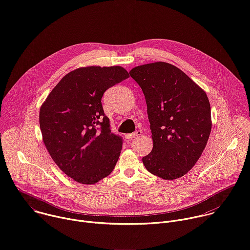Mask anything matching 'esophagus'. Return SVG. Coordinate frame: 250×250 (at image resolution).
I'll list each match as a JSON object with an SVG mask.
<instances>
[{
  "instance_id": "obj_1",
  "label": "esophagus",
  "mask_w": 250,
  "mask_h": 250,
  "mask_svg": "<svg viewBox=\"0 0 250 250\" xmlns=\"http://www.w3.org/2000/svg\"><path fill=\"white\" fill-rule=\"evenodd\" d=\"M142 134V131L141 130H136L135 132H132V133H129V134H126L125 135V137L127 138V139H131V138H135V137H139V136H141Z\"/></svg>"
}]
</instances>
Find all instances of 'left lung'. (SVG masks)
<instances>
[{
	"label": "left lung",
	"mask_w": 250,
	"mask_h": 250,
	"mask_svg": "<svg viewBox=\"0 0 250 250\" xmlns=\"http://www.w3.org/2000/svg\"><path fill=\"white\" fill-rule=\"evenodd\" d=\"M146 96L153 148L142 157L151 174L175 180L201 157L210 133V105L206 92L167 62L139 65L129 71Z\"/></svg>",
	"instance_id": "obj_1"
}]
</instances>
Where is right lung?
Returning <instances> with one entry per match:
<instances>
[{
	"instance_id": "1",
	"label": "right lung",
	"mask_w": 250,
	"mask_h": 250,
	"mask_svg": "<svg viewBox=\"0 0 250 250\" xmlns=\"http://www.w3.org/2000/svg\"><path fill=\"white\" fill-rule=\"evenodd\" d=\"M122 66L80 67L66 74L40 110L44 146L55 164L78 183L93 185L114 170L123 140L110 128L102 97L128 78Z\"/></svg>"
}]
</instances>
